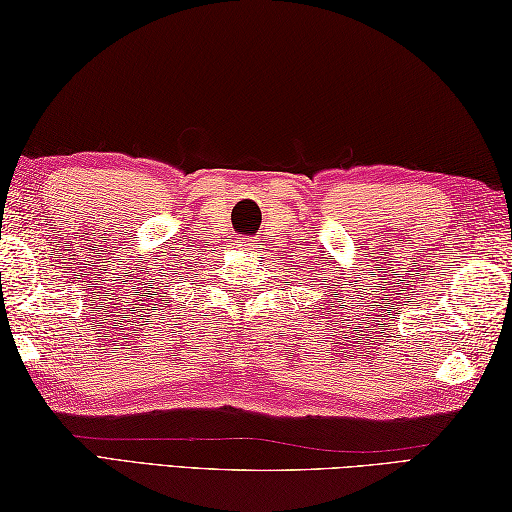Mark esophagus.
<instances>
[{
  "label": "esophagus",
  "instance_id": "esophagus-1",
  "mask_svg": "<svg viewBox=\"0 0 512 512\" xmlns=\"http://www.w3.org/2000/svg\"><path fill=\"white\" fill-rule=\"evenodd\" d=\"M252 245H254V243H247V247H252Z\"/></svg>",
  "mask_w": 512,
  "mask_h": 512
}]
</instances>
